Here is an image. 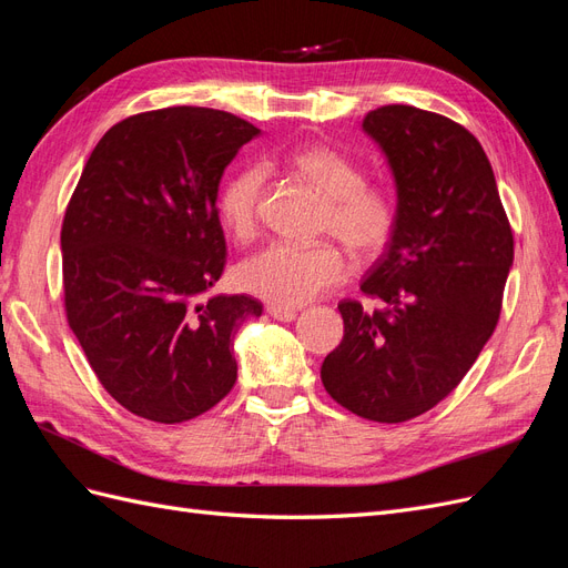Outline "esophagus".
Masks as SVG:
<instances>
[{"instance_id":"esophagus-1","label":"esophagus","mask_w":568,"mask_h":568,"mask_svg":"<svg viewBox=\"0 0 568 568\" xmlns=\"http://www.w3.org/2000/svg\"><path fill=\"white\" fill-rule=\"evenodd\" d=\"M267 313L280 322H291V320H296V315H298L296 307H284V305H267Z\"/></svg>"}]
</instances>
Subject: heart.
I'll list each match as a JSON object with an SVG mask.
<instances>
[{"instance_id":"obj_1","label":"heart","mask_w":568,"mask_h":568,"mask_svg":"<svg viewBox=\"0 0 568 568\" xmlns=\"http://www.w3.org/2000/svg\"><path fill=\"white\" fill-rule=\"evenodd\" d=\"M294 173L326 199L322 232L341 239L355 255H379L398 225V203L384 184L365 182V170L346 153L315 144L291 156ZM265 173L246 168L222 186L217 213L225 230L246 242L257 230ZM346 274V257L334 244L298 246L277 242L234 267L236 286L272 305L294 307L317 298Z\"/></svg>"}]
</instances>
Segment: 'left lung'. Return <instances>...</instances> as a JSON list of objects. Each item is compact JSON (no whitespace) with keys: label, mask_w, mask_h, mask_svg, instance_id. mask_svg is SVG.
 Returning <instances> with one entry per match:
<instances>
[{"label":"left lung","mask_w":568,"mask_h":568,"mask_svg":"<svg viewBox=\"0 0 568 568\" xmlns=\"http://www.w3.org/2000/svg\"><path fill=\"white\" fill-rule=\"evenodd\" d=\"M365 132L398 186V225L359 291L341 301L343 341L322 384L353 415L398 424L450 395L493 336L514 261V236L490 161L455 120L415 106L369 111Z\"/></svg>","instance_id":"8db88e82"}]
</instances>
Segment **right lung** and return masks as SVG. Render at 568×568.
<instances>
[{
	"instance_id": "obj_1",
	"label": "right lung",
	"mask_w": 568,
	"mask_h": 568,
	"mask_svg": "<svg viewBox=\"0 0 568 568\" xmlns=\"http://www.w3.org/2000/svg\"><path fill=\"white\" fill-rule=\"evenodd\" d=\"M255 125L170 106L115 123L84 163L61 227L65 320L111 398L180 424L232 390L251 296H213L227 244L217 215L225 168Z\"/></svg>"
}]
</instances>
